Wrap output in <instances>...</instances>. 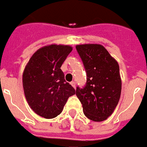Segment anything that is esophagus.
Masks as SVG:
<instances>
[{"instance_id": "esophagus-1", "label": "esophagus", "mask_w": 147, "mask_h": 147, "mask_svg": "<svg viewBox=\"0 0 147 147\" xmlns=\"http://www.w3.org/2000/svg\"><path fill=\"white\" fill-rule=\"evenodd\" d=\"M70 85H71L72 86H73V87H74V88H76V83L74 82H70Z\"/></svg>"}]
</instances>
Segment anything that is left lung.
<instances>
[{
    "mask_svg": "<svg viewBox=\"0 0 147 147\" xmlns=\"http://www.w3.org/2000/svg\"><path fill=\"white\" fill-rule=\"evenodd\" d=\"M86 72V83L77 87L76 95L85 116L92 121H104L118 105L122 82L118 62L100 44L76 46Z\"/></svg>",
    "mask_w": 147,
    "mask_h": 147,
    "instance_id": "left-lung-1",
    "label": "left lung"
}]
</instances>
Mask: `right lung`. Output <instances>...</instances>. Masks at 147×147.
<instances>
[{
    "instance_id": "add662e5",
    "label": "right lung",
    "mask_w": 147,
    "mask_h": 147,
    "mask_svg": "<svg viewBox=\"0 0 147 147\" xmlns=\"http://www.w3.org/2000/svg\"><path fill=\"white\" fill-rule=\"evenodd\" d=\"M67 45L46 46L32 55L23 74V87L31 109L46 119L55 118L62 112L75 89L65 82L61 69L72 51Z\"/></svg>"
}]
</instances>
